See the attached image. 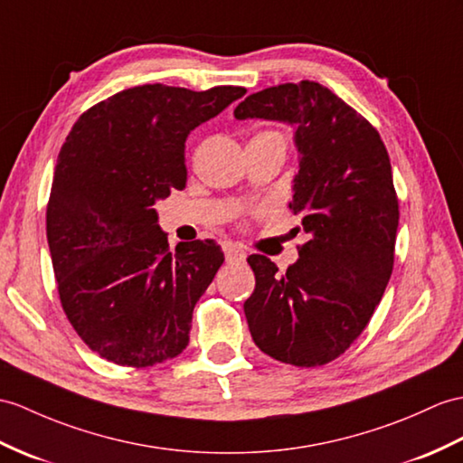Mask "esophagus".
<instances>
[{
  "mask_svg": "<svg viewBox=\"0 0 463 463\" xmlns=\"http://www.w3.org/2000/svg\"><path fill=\"white\" fill-rule=\"evenodd\" d=\"M222 249H224V258H227V262L236 264V262H244L246 260V252H244L242 246L227 242V244L222 246Z\"/></svg>",
  "mask_w": 463,
  "mask_h": 463,
  "instance_id": "esophagus-1",
  "label": "esophagus"
}]
</instances>
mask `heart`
<instances>
[{"label": "heart", "mask_w": 463, "mask_h": 463, "mask_svg": "<svg viewBox=\"0 0 463 463\" xmlns=\"http://www.w3.org/2000/svg\"><path fill=\"white\" fill-rule=\"evenodd\" d=\"M276 132H264V134H258V136H274ZM278 136H280V134H278Z\"/></svg>", "instance_id": "obj_1"}]
</instances>
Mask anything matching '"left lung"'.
I'll list each match as a JSON object with an SVG mask.
<instances>
[{
  "mask_svg": "<svg viewBox=\"0 0 463 463\" xmlns=\"http://www.w3.org/2000/svg\"><path fill=\"white\" fill-rule=\"evenodd\" d=\"M296 128L299 171L289 209L307 242L284 274L262 254L244 316L258 349L296 367H319L345 353L391 280L399 199L379 132L314 80L270 86L234 109Z\"/></svg>",
  "mask_w": 463,
  "mask_h": 463,
  "instance_id": "left-lung-1",
  "label": "left lung"
}]
</instances>
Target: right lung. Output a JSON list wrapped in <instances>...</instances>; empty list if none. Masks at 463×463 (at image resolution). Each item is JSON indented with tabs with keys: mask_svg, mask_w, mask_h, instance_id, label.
I'll use <instances>...</instances> for the list:
<instances>
[{
	"mask_svg": "<svg viewBox=\"0 0 463 463\" xmlns=\"http://www.w3.org/2000/svg\"><path fill=\"white\" fill-rule=\"evenodd\" d=\"M244 94L134 86L86 110L62 144L47 205L52 270L71 326L102 359L142 369L187 347L224 254L214 241L171 252L154 205L185 187L191 130Z\"/></svg>",
	"mask_w": 463,
	"mask_h": 463,
	"instance_id": "add662e5",
	"label": "right lung"
}]
</instances>
